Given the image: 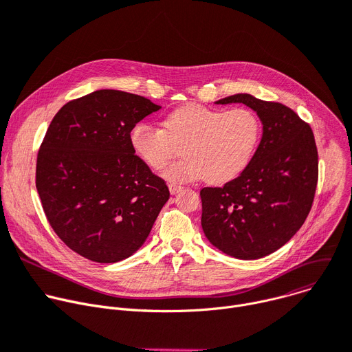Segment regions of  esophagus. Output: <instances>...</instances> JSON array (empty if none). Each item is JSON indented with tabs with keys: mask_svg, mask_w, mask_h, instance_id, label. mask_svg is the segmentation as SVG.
Instances as JSON below:
<instances>
[{
	"mask_svg": "<svg viewBox=\"0 0 352 352\" xmlns=\"http://www.w3.org/2000/svg\"><path fill=\"white\" fill-rule=\"evenodd\" d=\"M168 189H170V194H171V195H175V194L179 192V190H182V186L178 185V184H175V182H171V184L168 185Z\"/></svg>",
	"mask_w": 352,
	"mask_h": 352,
	"instance_id": "esophagus-1",
	"label": "esophagus"
}]
</instances>
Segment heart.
Segmentation results:
<instances>
[{"label": "heart", "instance_id": "obj_1", "mask_svg": "<svg viewBox=\"0 0 352 352\" xmlns=\"http://www.w3.org/2000/svg\"><path fill=\"white\" fill-rule=\"evenodd\" d=\"M163 124L136 123L131 143L153 168L164 167L182 144L184 155L162 173L170 181L205 177L212 184L228 182L245 170L263 136L258 115L247 108L189 104L171 112Z\"/></svg>", "mask_w": 352, "mask_h": 352}]
</instances>
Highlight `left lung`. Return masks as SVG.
I'll use <instances>...</instances> for the list:
<instances>
[{
    "label": "left lung",
    "mask_w": 352,
    "mask_h": 352,
    "mask_svg": "<svg viewBox=\"0 0 352 352\" xmlns=\"http://www.w3.org/2000/svg\"><path fill=\"white\" fill-rule=\"evenodd\" d=\"M216 104L257 112L263 138L250 164L221 188H204L202 229L212 245L239 260H258L289 241L305 223L318 178L310 126L291 108L250 94Z\"/></svg>",
    "instance_id": "obj_1"
}]
</instances>
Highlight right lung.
Listing matches in <instances>:
<instances>
[{
  "label": "right lung",
  "mask_w": 352,
  "mask_h": 352,
  "mask_svg": "<svg viewBox=\"0 0 352 352\" xmlns=\"http://www.w3.org/2000/svg\"><path fill=\"white\" fill-rule=\"evenodd\" d=\"M160 108L140 95L98 89L67 102L45 135L36 163L45 214L65 244L91 261L131 257L170 198L131 143L133 126Z\"/></svg>",
  "instance_id": "obj_1"
}]
</instances>
